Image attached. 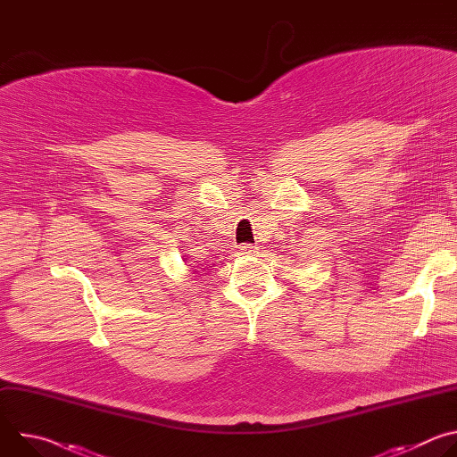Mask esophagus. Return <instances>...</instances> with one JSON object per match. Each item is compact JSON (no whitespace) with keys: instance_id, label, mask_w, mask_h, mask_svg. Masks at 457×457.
<instances>
[{"instance_id":"1","label":"esophagus","mask_w":457,"mask_h":457,"mask_svg":"<svg viewBox=\"0 0 457 457\" xmlns=\"http://www.w3.org/2000/svg\"><path fill=\"white\" fill-rule=\"evenodd\" d=\"M238 251H240V254H245V256H254V254L258 253V247H256V245H251V244H245V245H242Z\"/></svg>"}]
</instances>
